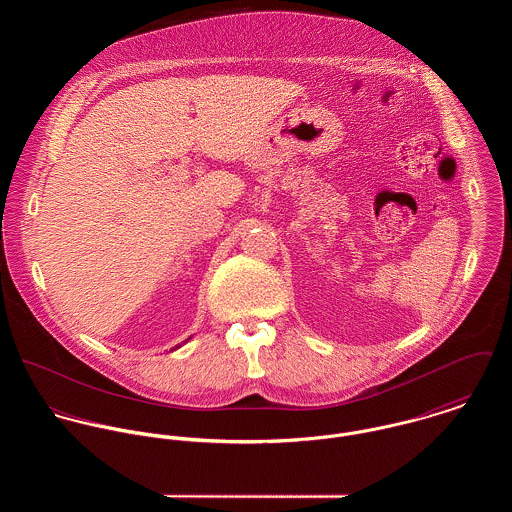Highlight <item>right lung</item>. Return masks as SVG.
Instances as JSON below:
<instances>
[{"instance_id": "obj_1", "label": "right lung", "mask_w": 512, "mask_h": 512, "mask_svg": "<svg viewBox=\"0 0 512 512\" xmlns=\"http://www.w3.org/2000/svg\"><path fill=\"white\" fill-rule=\"evenodd\" d=\"M187 341H189V339H187ZM179 347H181V345H177V347H175V349H179ZM175 349H173V351H175Z\"/></svg>"}]
</instances>
